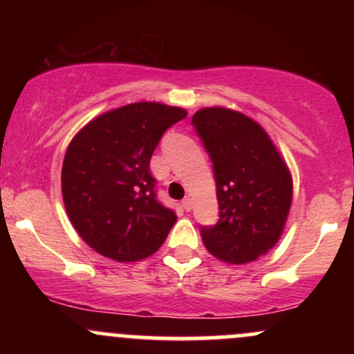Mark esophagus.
Masks as SVG:
<instances>
[{
  "label": "esophagus",
  "mask_w": 354,
  "mask_h": 354,
  "mask_svg": "<svg viewBox=\"0 0 354 354\" xmlns=\"http://www.w3.org/2000/svg\"><path fill=\"white\" fill-rule=\"evenodd\" d=\"M181 205H183V209L189 211L191 208H193V200H191L189 196H188V198H185V200L181 201Z\"/></svg>",
  "instance_id": "34e87169"
}]
</instances>
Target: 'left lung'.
<instances>
[{
    "mask_svg": "<svg viewBox=\"0 0 354 354\" xmlns=\"http://www.w3.org/2000/svg\"><path fill=\"white\" fill-rule=\"evenodd\" d=\"M216 180L219 219L201 226L214 258L245 265L265 256L281 238L293 200V178L271 138L250 116L213 106L194 113Z\"/></svg>",
    "mask_w": 354,
    "mask_h": 354,
    "instance_id": "1",
    "label": "left lung"
}]
</instances>
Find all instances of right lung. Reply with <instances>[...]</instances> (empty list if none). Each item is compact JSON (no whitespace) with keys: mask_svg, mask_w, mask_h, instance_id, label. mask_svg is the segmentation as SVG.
Listing matches in <instances>:
<instances>
[{"mask_svg":"<svg viewBox=\"0 0 354 354\" xmlns=\"http://www.w3.org/2000/svg\"><path fill=\"white\" fill-rule=\"evenodd\" d=\"M186 109L140 101L96 116L64 154L61 193L71 225L96 253L120 263L160 250L176 223L156 200L149 160Z\"/></svg>","mask_w":354,"mask_h":354,"instance_id":"right-lung-1","label":"right lung"}]
</instances>
